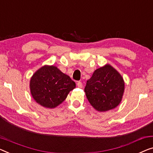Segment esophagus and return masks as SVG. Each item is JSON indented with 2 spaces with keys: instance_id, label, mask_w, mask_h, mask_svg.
Returning a JSON list of instances; mask_svg holds the SVG:
<instances>
[{
  "instance_id": "esophagus-1",
  "label": "esophagus",
  "mask_w": 153,
  "mask_h": 153,
  "mask_svg": "<svg viewBox=\"0 0 153 153\" xmlns=\"http://www.w3.org/2000/svg\"><path fill=\"white\" fill-rule=\"evenodd\" d=\"M77 87L82 88V83L81 82H78L77 83Z\"/></svg>"
}]
</instances>
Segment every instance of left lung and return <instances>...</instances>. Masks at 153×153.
Segmentation results:
<instances>
[{"label":"left lung","mask_w":153,"mask_h":153,"mask_svg":"<svg viewBox=\"0 0 153 153\" xmlns=\"http://www.w3.org/2000/svg\"><path fill=\"white\" fill-rule=\"evenodd\" d=\"M86 96L93 108L100 112L115 108L122 101L124 91L123 77L110 65L96 69L86 82Z\"/></svg>","instance_id":"obj_1"}]
</instances>
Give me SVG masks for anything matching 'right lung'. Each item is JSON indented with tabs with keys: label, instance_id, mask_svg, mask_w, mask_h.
Masks as SVG:
<instances>
[{
	"label": "right lung",
	"instance_id": "right-lung-1",
	"mask_svg": "<svg viewBox=\"0 0 153 153\" xmlns=\"http://www.w3.org/2000/svg\"><path fill=\"white\" fill-rule=\"evenodd\" d=\"M29 86L31 94L38 104L53 108L67 98L76 83L55 66L45 65L34 73Z\"/></svg>",
	"mask_w": 153,
	"mask_h": 153
}]
</instances>
